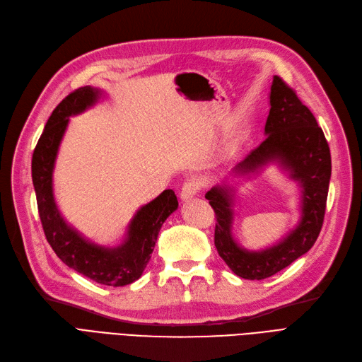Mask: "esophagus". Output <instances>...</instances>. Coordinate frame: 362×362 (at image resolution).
Here are the masks:
<instances>
[{"label": "esophagus", "instance_id": "esophagus-1", "mask_svg": "<svg viewBox=\"0 0 362 362\" xmlns=\"http://www.w3.org/2000/svg\"><path fill=\"white\" fill-rule=\"evenodd\" d=\"M199 190H201V185H199L197 181H194V180L185 181L182 184V189H181V193H180L181 199H182V201H190L192 197H194L199 193Z\"/></svg>", "mask_w": 362, "mask_h": 362}]
</instances>
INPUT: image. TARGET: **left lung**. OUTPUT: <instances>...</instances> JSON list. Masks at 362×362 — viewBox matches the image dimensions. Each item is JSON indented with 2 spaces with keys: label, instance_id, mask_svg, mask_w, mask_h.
<instances>
[{
  "label": "left lung",
  "instance_id": "obj_1",
  "mask_svg": "<svg viewBox=\"0 0 362 362\" xmlns=\"http://www.w3.org/2000/svg\"><path fill=\"white\" fill-rule=\"evenodd\" d=\"M267 138L232 169L233 177L257 173L277 163L301 187V218L276 245L250 252L233 240V187L220 184L205 197L216 213L214 244L220 257L238 277L264 280L305 255L322 229L331 178V153L315 115L281 78L274 76L269 93Z\"/></svg>",
  "mask_w": 362,
  "mask_h": 362
}]
</instances>
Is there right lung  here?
Listing matches in <instances>:
<instances>
[{"label":"right lung","mask_w":362,"mask_h":362,"mask_svg":"<svg viewBox=\"0 0 362 362\" xmlns=\"http://www.w3.org/2000/svg\"><path fill=\"white\" fill-rule=\"evenodd\" d=\"M102 91L93 86L70 93L49 117L35 145L31 173L39 216L47 243L64 264L105 286H126L138 280L151 259L161 224L178 208L173 190H165L154 201L141 206L129 224L126 240L117 247H102L85 240L62 218L54 197L52 175L69 118L94 106Z\"/></svg>","instance_id":"1"}]
</instances>
